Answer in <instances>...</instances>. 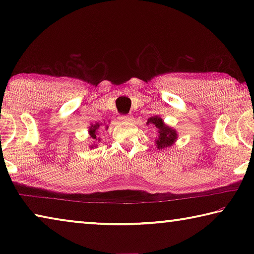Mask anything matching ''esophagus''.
<instances>
[{
	"label": "esophagus",
	"instance_id": "1",
	"mask_svg": "<svg viewBox=\"0 0 254 254\" xmlns=\"http://www.w3.org/2000/svg\"><path fill=\"white\" fill-rule=\"evenodd\" d=\"M119 120L122 122H128L131 121V117H128V115H122V117L119 118Z\"/></svg>",
	"mask_w": 254,
	"mask_h": 254
}]
</instances>
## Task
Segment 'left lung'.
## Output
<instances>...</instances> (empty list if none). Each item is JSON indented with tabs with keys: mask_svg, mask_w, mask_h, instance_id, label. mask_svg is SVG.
<instances>
[{
	"mask_svg": "<svg viewBox=\"0 0 254 254\" xmlns=\"http://www.w3.org/2000/svg\"><path fill=\"white\" fill-rule=\"evenodd\" d=\"M148 123L158 128L159 136L156 141L157 148L163 149L166 147H170V145H173L174 141L177 139V134H176L175 130H173V128L165 126V123L162 122V120L158 117L150 118L148 120Z\"/></svg>",
	"mask_w": 254,
	"mask_h": 254,
	"instance_id": "obj_1",
	"label": "left lung"
}]
</instances>
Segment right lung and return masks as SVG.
<instances>
[{
	"label": "right lung",
	"instance_id": "1",
	"mask_svg": "<svg viewBox=\"0 0 254 254\" xmlns=\"http://www.w3.org/2000/svg\"><path fill=\"white\" fill-rule=\"evenodd\" d=\"M98 128H100V124L98 123L94 124V126H92L91 128H89V134H91V137H93V139H95V140H97L96 139V131L98 130ZM106 128H107V127H106Z\"/></svg>",
	"mask_w": 254,
	"mask_h": 254
}]
</instances>
